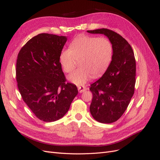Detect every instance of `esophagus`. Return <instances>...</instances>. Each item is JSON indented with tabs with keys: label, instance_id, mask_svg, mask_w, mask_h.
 <instances>
[{
	"label": "esophagus",
	"instance_id": "34e87169",
	"mask_svg": "<svg viewBox=\"0 0 160 160\" xmlns=\"http://www.w3.org/2000/svg\"><path fill=\"white\" fill-rule=\"evenodd\" d=\"M86 87L85 86H79L78 87V91L79 93H83L85 90H86Z\"/></svg>",
	"mask_w": 160,
	"mask_h": 160
}]
</instances>
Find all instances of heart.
I'll return each instance as SVG.
<instances>
[{
  "instance_id": "obj_1",
  "label": "heart",
  "mask_w": 160,
  "mask_h": 160,
  "mask_svg": "<svg viewBox=\"0 0 160 160\" xmlns=\"http://www.w3.org/2000/svg\"><path fill=\"white\" fill-rule=\"evenodd\" d=\"M112 43L106 37L82 35L74 38L69 49H63L59 56L61 65L66 72H71L79 60L80 68L67 77L76 85H83L92 77H99L108 69L113 57Z\"/></svg>"
}]
</instances>
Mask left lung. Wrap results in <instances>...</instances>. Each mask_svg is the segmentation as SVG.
<instances>
[{
    "instance_id": "8db88e82",
    "label": "left lung",
    "mask_w": 160,
    "mask_h": 160,
    "mask_svg": "<svg viewBox=\"0 0 160 160\" xmlns=\"http://www.w3.org/2000/svg\"><path fill=\"white\" fill-rule=\"evenodd\" d=\"M87 32L103 34L113 45V57L107 70L89 88L93 93L91 115L97 122L111 123L122 117L133 95L136 71L134 53L128 42L113 31L100 28Z\"/></svg>"
}]
</instances>
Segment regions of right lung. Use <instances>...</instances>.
<instances>
[{
    "label": "right lung",
    "mask_w": 160,
    "mask_h": 160,
    "mask_svg": "<svg viewBox=\"0 0 160 160\" xmlns=\"http://www.w3.org/2000/svg\"><path fill=\"white\" fill-rule=\"evenodd\" d=\"M67 40L65 36L38 34L18 54L16 77L19 92L32 112L43 122L63 117L78 93L75 85L65 83L59 60Z\"/></svg>",
    "instance_id": "obj_1"
}]
</instances>
